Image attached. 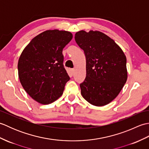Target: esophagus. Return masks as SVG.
Returning <instances> with one entry per match:
<instances>
[{
	"label": "esophagus",
	"mask_w": 149,
	"mask_h": 149,
	"mask_svg": "<svg viewBox=\"0 0 149 149\" xmlns=\"http://www.w3.org/2000/svg\"><path fill=\"white\" fill-rule=\"evenodd\" d=\"M70 73H71V74L73 75L74 74V72H75V70L74 69H70Z\"/></svg>",
	"instance_id": "1"
}]
</instances>
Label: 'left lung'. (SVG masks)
I'll return each mask as SVG.
<instances>
[{
    "instance_id": "8db88e82",
    "label": "left lung",
    "mask_w": 149,
    "mask_h": 149,
    "mask_svg": "<svg viewBox=\"0 0 149 149\" xmlns=\"http://www.w3.org/2000/svg\"><path fill=\"white\" fill-rule=\"evenodd\" d=\"M75 40L86 56V76L80 84L82 96L92 105L105 106L127 81L126 57L115 41L100 31H80Z\"/></svg>"
}]
</instances>
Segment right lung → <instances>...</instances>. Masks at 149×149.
I'll list each match as a JSON object with an SVG mask.
<instances>
[{
	"label": "right lung",
	"mask_w": 149,
	"mask_h": 149,
	"mask_svg": "<svg viewBox=\"0 0 149 149\" xmlns=\"http://www.w3.org/2000/svg\"><path fill=\"white\" fill-rule=\"evenodd\" d=\"M72 37L68 31L47 30L34 37L22 51L18 63L19 79L36 102L49 104L62 95L70 80L62 52Z\"/></svg>",
	"instance_id": "1"
}]
</instances>
